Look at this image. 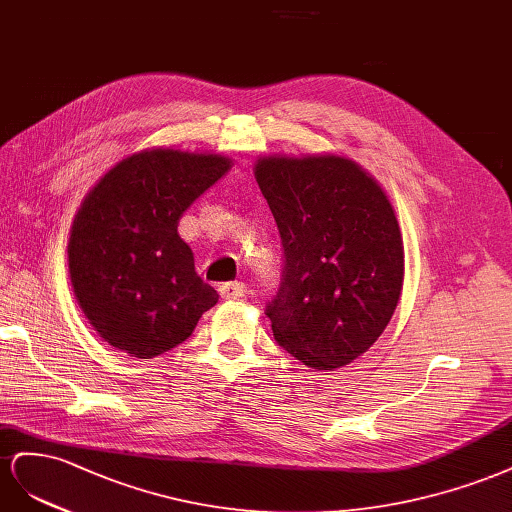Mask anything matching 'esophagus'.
<instances>
[{
    "mask_svg": "<svg viewBox=\"0 0 512 512\" xmlns=\"http://www.w3.org/2000/svg\"><path fill=\"white\" fill-rule=\"evenodd\" d=\"M218 291H221V296L225 300H240L246 296V285L244 283H225L218 287Z\"/></svg>",
    "mask_w": 512,
    "mask_h": 512,
    "instance_id": "obj_1",
    "label": "esophagus"
}]
</instances>
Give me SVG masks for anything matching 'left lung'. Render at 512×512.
<instances>
[{
  "label": "left lung",
  "instance_id": "left-lung-1",
  "mask_svg": "<svg viewBox=\"0 0 512 512\" xmlns=\"http://www.w3.org/2000/svg\"><path fill=\"white\" fill-rule=\"evenodd\" d=\"M283 244L266 315L283 349L317 371L345 367L379 339L403 289V240L384 188L337 154L255 163Z\"/></svg>",
  "mask_w": 512,
  "mask_h": 512
}]
</instances>
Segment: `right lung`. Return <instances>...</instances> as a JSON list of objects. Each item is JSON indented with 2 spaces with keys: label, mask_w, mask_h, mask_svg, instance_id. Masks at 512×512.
<instances>
[{
  "label": "right lung",
  "mask_w": 512,
  "mask_h": 512,
  "mask_svg": "<svg viewBox=\"0 0 512 512\" xmlns=\"http://www.w3.org/2000/svg\"><path fill=\"white\" fill-rule=\"evenodd\" d=\"M229 169L221 154L154 148L120 160L85 195L70 229L68 270L102 341L135 358L160 356L191 337L218 302L178 223Z\"/></svg>",
  "instance_id": "obj_1"
}]
</instances>
